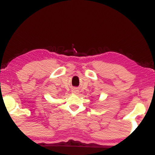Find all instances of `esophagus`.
<instances>
[{
    "label": "esophagus",
    "instance_id": "obj_1",
    "mask_svg": "<svg viewBox=\"0 0 155 155\" xmlns=\"http://www.w3.org/2000/svg\"><path fill=\"white\" fill-rule=\"evenodd\" d=\"M73 92H74V93L76 94V93H78V91H77V90H74V91H73Z\"/></svg>",
    "mask_w": 155,
    "mask_h": 155
}]
</instances>
